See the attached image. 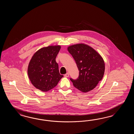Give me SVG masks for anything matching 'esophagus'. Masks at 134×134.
Listing matches in <instances>:
<instances>
[{
    "mask_svg": "<svg viewBox=\"0 0 134 134\" xmlns=\"http://www.w3.org/2000/svg\"><path fill=\"white\" fill-rule=\"evenodd\" d=\"M69 74L68 73H66L65 75H64V76L65 77H69Z\"/></svg>",
    "mask_w": 134,
    "mask_h": 134,
    "instance_id": "34e87169",
    "label": "esophagus"
}]
</instances>
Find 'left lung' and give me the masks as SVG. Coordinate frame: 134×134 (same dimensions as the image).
I'll use <instances>...</instances> for the list:
<instances>
[{"label": "left lung", "instance_id": "obj_1", "mask_svg": "<svg viewBox=\"0 0 134 134\" xmlns=\"http://www.w3.org/2000/svg\"><path fill=\"white\" fill-rule=\"evenodd\" d=\"M68 50L80 71L77 79H70L74 87L83 92L92 90L104 75L105 64L103 57L94 49L84 43L69 46Z\"/></svg>", "mask_w": 134, "mask_h": 134}]
</instances>
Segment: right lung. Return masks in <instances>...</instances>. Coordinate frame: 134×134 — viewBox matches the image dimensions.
Segmentation results:
<instances>
[{
  "mask_svg": "<svg viewBox=\"0 0 134 134\" xmlns=\"http://www.w3.org/2000/svg\"><path fill=\"white\" fill-rule=\"evenodd\" d=\"M60 48V46L43 47L34 53L29 62V79L41 91H48L54 88L64 76L60 74L55 61Z\"/></svg>",
  "mask_w": 134,
  "mask_h": 134,
  "instance_id": "1",
  "label": "right lung"
}]
</instances>
